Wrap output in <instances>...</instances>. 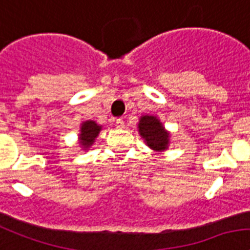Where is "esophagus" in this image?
I'll return each instance as SVG.
<instances>
[{
    "label": "esophagus",
    "instance_id": "1",
    "mask_svg": "<svg viewBox=\"0 0 250 250\" xmlns=\"http://www.w3.org/2000/svg\"><path fill=\"white\" fill-rule=\"evenodd\" d=\"M115 125H117L118 128H123V127H125V121L122 118L115 119Z\"/></svg>",
    "mask_w": 250,
    "mask_h": 250
}]
</instances>
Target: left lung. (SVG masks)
I'll return each mask as SVG.
<instances>
[{
	"label": "left lung",
	"instance_id": "left-lung-1",
	"mask_svg": "<svg viewBox=\"0 0 250 250\" xmlns=\"http://www.w3.org/2000/svg\"><path fill=\"white\" fill-rule=\"evenodd\" d=\"M139 132L145 144L155 151H164L169 145V132L166 131L154 115H143L139 122Z\"/></svg>",
	"mask_w": 250,
	"mask_h": 250
}]
</instances>
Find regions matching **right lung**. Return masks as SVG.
Instances as JSON below:
<instances>
[{
	"label": "right lung",
	"instance_id": "obj_1",
	"mask_svg": "<svg viewBox=\"0 0 250 250\" xmlns=\"http://www.w3.org/2000/svg\"><path fill=\"white\" fill-rule=\"evenodd\" d=\"M101 131V125L95 121H86L81 125V133H79V144L83 149H88Z\"/></svg>",
	"mask_w": 250,
	"mask_h": 250
}]
</instances>
